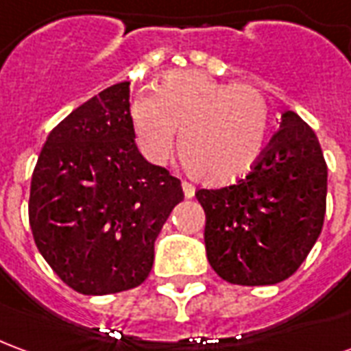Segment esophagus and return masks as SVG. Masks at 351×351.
<instances>
[{"label":"esophagus","instance_id":"1","mask_svg":"<svg viewBox=\"0 0 351 351\" xmlns=\"http://www.w3.org/2000/svg\"><path fill=\"white\" fill-rule=\"evenodd\" d=\"M182 191H184V195H186L188 199L193 197V195H195V186L190 182H186V180H182Z\"/></svg>","mask_w":351,"mask_h":351}]
</instances>
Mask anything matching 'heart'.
<instances>
[{"label":"heart","mask_w":351,"mask_h":351,"mask_svg":"<svg viewBox=\"0 0 351 351\" xmlns=\"http://www.w3.org/2000/svg\"><path fill=\"white\" fill-rule=\"evenodd\" d=\"M131 125L146 160L163 165L178 150L184 167L206 184H228L246 175L263 154L271 112L263 93L231 86L199 73H173L154 97L131 105Z\"/></svg>","instance_id":"heart-1"}]
</instances>
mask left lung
<instances>
[{
	"label": "left lung",
	"instance_id": "obj_1",
	"mask_svg": "<svg viewBox=\"0 0 351 351\" xmlns=\"http://www.w3.org/2000/svg\"><path fill=\"white\" fill-rule=\"evenodd\" d=\"M195 197L205 208L206 258L220 278L239 286L289 278L324 228L327 165L316 133L287 110L248 175Z\"/></svg>",
	"mask_w": 351,
	"mask_h": 351
}]
</instances>
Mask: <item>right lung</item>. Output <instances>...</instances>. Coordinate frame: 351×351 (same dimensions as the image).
Masks as SVG:
<instances>
[{
  "instance_id": "add662e5",
  "label": "right lung",
  "mask_w": 351,
  "mask_h": 351,
  "mask_svg": "<svg viewBox=\"0 0 351 351\" xmlns=\"http://www.w3.org/2000/svg\"><path fill=\"white\" fill-rule=\"evenodd\" d=\"M182 199L180 180L138 152L130 82H120L50 131L27 210L52 271L79 293L107 295L145 282L154 243Z\"/></svg>"
}]
</instances>
